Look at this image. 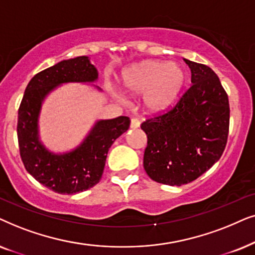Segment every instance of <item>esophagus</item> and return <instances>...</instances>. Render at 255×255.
<instances>
[{"instance_id": "obj_1", "label": "esophagus", "mask_w": 255, "mask_h": 255, "mask_svg": "<svg viewBox=\"0 0 255 255\" xmlns=\"http://www.w3.org/2000/svg\"><path fill=\"white\" fill-rule=\"evenodd\" d=\"M140 120H137V119H131L130 121V128H133V129H136V128L140 127Z\"/></svg>"}]
</instances>
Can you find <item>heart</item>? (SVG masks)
<instances>
[{
    "label": "heart",
    "instance_id": "b5f03b06",
    "mask_svg": "<svg viewBox=\"0 0 255 255\" xmlns=\"http://www.w3.org/2000/svg\"><path fill=\"white\" fill-rule=\"evenodd\" d=\"M186 81L181 65L164 60H144L126 69L121 88L130 97L143 94V105L150 113H161L176 103Z\"/></svg>",
    "mask_w": 255,
    "mask_h": 255
}]
</instances>
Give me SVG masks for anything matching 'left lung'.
<instances>
[{
	"mask_svg": "<svg viewBox=\"0 0 255 255\" xmlns=\"http://www.w3.org/2000/svg\"><path fill=\"white\" fill-rule=\"evenodd\" d=\"M184 62L191 70V87L168 112L141 125L148 137L144 170L167 185L188 184L208 171L229 136V97L219 78L204 64Z\"/></svg>",
	"mask_w": 255,
	"mask_h": 255,
	"instance_id": "obj_1",
	"label": "left lung"
}]
</instances>
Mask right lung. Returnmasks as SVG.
<instances>
[{
	"mask_svg": "<svg viewBox=\"0 0 255 255\" xmlns=\"http://www.w3.org/2000/svg\"><path fill=\"white\" fill-rule=\"evenodd\" d=\"M97 79L96 66L81 56L43 70L25 88L17 121L19 154L26 171L54 192L73 195L99 183L111 145L129 128L128 117L99 120L76 149L63 154L50 151L39 140L38 118L44 99L62 84Z\"/></svg>",
	"mask_w": 255,
	"mask_h": 255,
	"instance_id": "1",
	"label": "right lung"
}]
</instances>
